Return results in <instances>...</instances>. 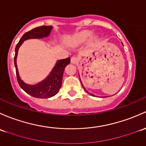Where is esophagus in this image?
Returning a JSON list of instances; mask_svg holds the SVG:
<instances>
[{
  "label": "esophagus",
  "instance_id": "34e87169",
  "mask_svg": "<svg viewBox=\"0 0 146 146\" xmlns=\"http://www.w3.org/2000/svg\"><path fill=\"white\" fill-rule=\"evenodd\" d=\"M71 62L72 63V64H76L79 62V59H78L77 58H76V57H72V58H71Z\"/></svg>",
  "mask_w": 146,
  "mask_h": 146
}]
</instances>
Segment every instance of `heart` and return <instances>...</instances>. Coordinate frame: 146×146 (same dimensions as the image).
<instances>
[{"label": "heart", "mask_w": 146, "mask_h": 146, "mask_svg": "<svg viewBox=\"0 0 146 146\" xmlns=\"http://www.w3.org/2000/svg\"><path fill=\"white\" fill-rule=\"evenodd\" d=\"M93 31L91 30H83V31H79V32L75 33L73 34L70 38H69L68 42L71 46H79L80 45L84 44L88 40L91 44L97 43L100 40L99 36L93 35Z\"/></svg>", "instance_id": "1"}]
</instances>
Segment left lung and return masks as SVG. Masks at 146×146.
Wrapping results in <instances>:
<instances>
[{
    "label": "left lung",
    "instance_id": "8db88e82",
    "mask_svg": "<svg viewBox=\"0 0 146 146\" xmlns=\"http://www.w3.org/2000/svg\"><path fill=\"white\" fill-rule=\"evenodd\" d=\"M121 44H122V46H123V43H121ZM79 79H80V76H79ZM80 81H81V79H80ZM81 82H82V81H81ZM82 86H83V88H84V90H85V91H86V92H87V93H88V94H90V95H91V96H95V95H94V94H91V93H89V92H88V91H87V90H86V88H85V87H84V86L83 84H82Z\"/></svg>",
    "mask_w": 146,
    "mask_h": 146
}]
</instances>
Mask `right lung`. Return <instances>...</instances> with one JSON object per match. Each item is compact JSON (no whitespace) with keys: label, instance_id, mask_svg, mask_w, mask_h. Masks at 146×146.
Wrapping results in <instances>:
<instances>
[{"label":"right lung","instance_id":"right-lung-1","mask_svg":"<svg viewBox=\"0 0 146 146\" xmlns=\"http://www.w3.org/2000/svg\"><path fill=\"white\" fill-rule=\"evenodd\" d=\"M53 29L52 26H41L34 28L31 31L25 33L15 48V55L14 58L15 67L16 69L17 82L21 88L29 95L38 98H48L55 96L59 92L62 82V76L66 66L70 63V58L58 60L55 66L49 74L43 80L38 83L31 85L25 83L19 76L17 64V58L18 50L24 41L28 39H40L49 36L51 31Z\"/></svg>","mask_w":146,"mask_h":146}]
</instances>
